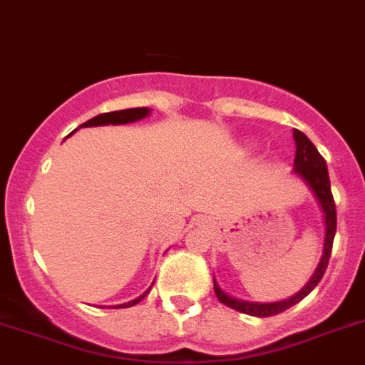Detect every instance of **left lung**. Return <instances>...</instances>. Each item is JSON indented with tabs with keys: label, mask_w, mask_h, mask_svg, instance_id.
<instances>
[{
	"label": "left lung",
	"mask_w": 365,
	"mask_h": 365,
	"mask_svg": "<svg viewBox=\"0 0 365 365\" xmlns=\"http://www.w3.org/2000/svg\"><path fill=\"white\" fill-rule=\"evenodd\" d=\"M294 141H296V158H294V174L297 178L305 182L310 192L314 195L316 202H318L319 209L323 213V224H325V239H323V255L319 259L318 266H316L314 274L309 279V283L301 288L299 292L294 294L292 297L283 301H275V303H253V301H242L237 297L230 296L218 287L217 279H213L215 283V294H217L218 301L224 305L231 307V309L239 310L242 314L255 316V318H266V316H275L283 310L290 309V307L297 305L303 297L309 296L316 288V284L322 281L323 274L327 270L329 257H331L332 240H334L336 233V205L332 200L331 192V180H329L327 163L318 152V148L312 145L309 138L299 130L292 132Z\"/></svg>",
	"instance_id": "8db88e82"
}]
</instances>
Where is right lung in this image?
Masks as SVG:
<instances>
[{"mask_svg": "<svg viewBox=\"0 0 365 365\" xmlns=\"http://www.w3.org/2000/svg\"><path fill=\"white\" fill-rule=\"evenodd\" d=\"M150 112H152L150 108H128V110H117V112L101 113V115H95L93 119H90V121L82 123L81 128H88V126H104V125H128V123H135V121H139V119H145V117L150 115ZM150 288H148L147 292L141 294L139 297H135V299L128 301V303H123V305H115L113 309H126V307H134L135 303H139V301L143 299V297L150 292Z\"/></svg>", "mask_w": 365, "mask_h": 365, "instance_id": "1", "label": "right lung"}]
</instances>
